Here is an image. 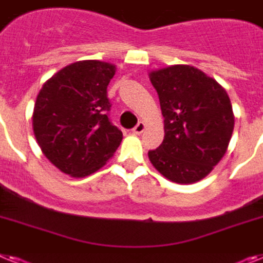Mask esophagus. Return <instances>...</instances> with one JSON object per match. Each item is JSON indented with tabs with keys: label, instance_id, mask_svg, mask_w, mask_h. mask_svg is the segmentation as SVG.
I'll use <instances>...</instances> for the list:
<instances>
[{
	"label": "esophagus",
	"instance_id": "34e87169",
	"mask_svg": "<svg viewBox=\"0 0 263 263\" xmlns=\"http://www.w3.org/2000/svg\"><path fill=\"white\" fill-rule=\"evenodd\" d=\"M144 129H145L144 123H143V121H139L138 124L134 127V129H132V131H134V134H136V135H140V134H143V132H144Z\"/></svg>",
	"mask_w": 263,
	"mask_h": 263
}]
</instances>
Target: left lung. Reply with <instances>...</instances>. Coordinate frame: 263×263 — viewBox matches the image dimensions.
<instances>
[{
  "mask_svg": "<svg viewBox=\"0 0 263 263\" xmlns=\"http://www.w3.org/2000/svg\"><path fill=\"white\" fill-rule=\"evenodd\" d=\"M149 80L164 118V139L148 151L149 160L175 183L203 179L223 158L233 134V107L226 90L190 65L154 70Z\"/></svg>",
  "mask_w": 263,
  "mask_h": 263,
  "instance_id": "8db88e82",
  "label": "left lung"
}]
</instances>
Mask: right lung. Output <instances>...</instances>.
Segmentation results:
<instances>
[{"label": "right lung", "mask_w": 263, "mask_h": 263, "mask_svg": "<svg viewBox=\"0 0 263 263\" xmlns=\"http://www.w3.org/2000/svg\"><path fill=\"white\" fill-rule=\"evenodd\" d=\"M115 65L77 61L46 81L33 111V131L44 155L70 176H87L112 158L123 134L109 120L107 87Z\"/></svg>", "instance_id": "obj_1"}]
</instances>
